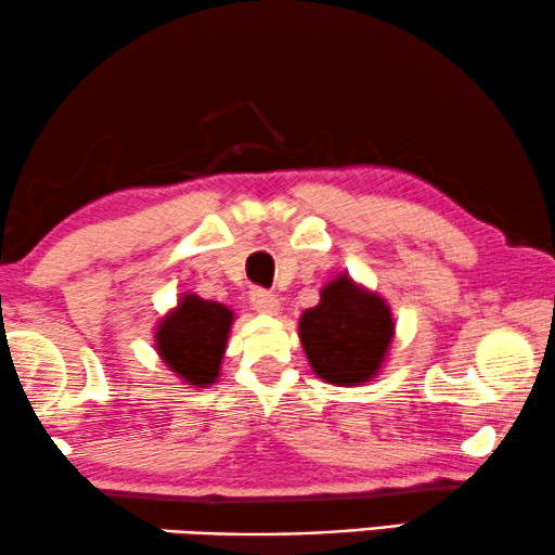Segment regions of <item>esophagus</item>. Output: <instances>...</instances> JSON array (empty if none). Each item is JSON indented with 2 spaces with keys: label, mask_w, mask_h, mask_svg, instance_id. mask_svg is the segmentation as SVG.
<instances>
[{
  "label": "esophagus",
  "mask_w": 555,
  "mask_h": 555,
  "mask_svg": "<svg viewBox=\"0 0 555 555\" xmlns=\"http://www.w3.org/2000/svg\"><path fill=\"white\" fill-rule=\"evenodd\" d=\"M251 307L259 311V314H279V299L271 292H263V288H254L251 292Z\"/></svg>",
  "instance_id": "obj_1"
}]
</instances>
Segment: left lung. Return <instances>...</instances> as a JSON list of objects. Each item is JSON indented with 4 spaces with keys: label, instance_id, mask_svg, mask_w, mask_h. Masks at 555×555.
Instances as JSON below:
<instances>
[{
    "label": "left lung",
    "instance_id": "left-lung-1",
    "mask_svg": "<svg viewBox=\"0 0 555 555\" xmlns=\"http://www.w3.org/2000/svg\"><path fill=\"white\" fill-rule=\"evenodd\" d=\"M299 339L319 379L364 385L382 372L392 349V309L385 296L339 274L322 286L317 307L299 317Z\"/></svg>",
    "mask_w": 555,
    "mask_h": 555
}]
</instances>
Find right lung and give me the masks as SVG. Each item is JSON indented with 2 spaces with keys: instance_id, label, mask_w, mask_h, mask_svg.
I'll return each mask as SVG.
<instances>
[{
  "instance_id": "add662e5",
  "label": "right lung",
  "mask_w": 555,
  "mask_h": 555,
  "mask_svg": "<svg viewBox=\"0 0 555 555\" xmlns=\"http://www.w3.org/2000/svg\"><path fill=\"white\" fill-rule=\"evenodd\" d=\"M233 319L236 314L225 304L185 292L155 326V352L185 385L210 387L221 374Z\"/></svg>"
}]
</instances>
